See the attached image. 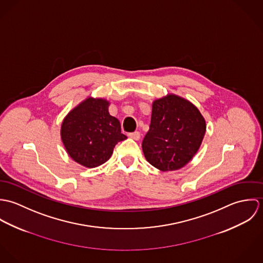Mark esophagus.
Segmentation results:
<instances>
[{"label":"esophagus","instance_id":"34e87169","mask_svg":"<svg viewBox=\"0 0 263 263\" xmlns=\"http://www.w3.org/2000/svg\"><path fill=\"white\" fill-rule=\"evenodd\" d=\"M128 137L135 141H139L141 138V134L139 132H135V133H130L128 134Z\"/></svg>","mask_w":263,"mask_h":263}]
</instances>
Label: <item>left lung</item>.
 <instances>
[{"mask_svg":"<svg viewBox=\"0 0 263 263\" xmlns=\"http://www.w3.org/2000/svg\"><path fill=\"white\" fill-rule=\"evenodd\" d=\"M205 129L203 116L187 99L175 94L156 99L142 144L145 158L163 172L181 169L199 149Z\"/></svg>","mask_w":263,"mask_h":263,"instance_id":"8db88e82","label":"left lung"}]
</instances>
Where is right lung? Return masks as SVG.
I'll use <instances>...</instances> for the list:
<instances>
[{
  "mask_svg": "<svg viewBox=\"0 0 263 263\" xmlns=\"http://www.w3.org/2000/svg\"><path fill=\"white\" fill-rule=\"evenodd\" d=\"M104 98L87 97L66 115L61 139L68 155L78 164L95 168L112 155L115 145L126 139L119 120L108 111Z\"/></svg>",
  "mask_w": 263,
  "mask_h": 263,
  "instance_id": "obj_1",
  "label": "right lung"
}]
</instances>
